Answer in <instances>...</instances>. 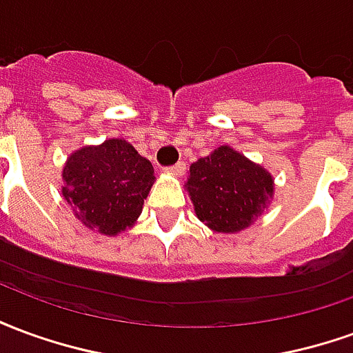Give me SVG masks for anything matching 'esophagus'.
I'll list each match as a JSON object with an SVG mask.
<instances>
[{
	"instance_id": "esophagus-1",
	"label": "esophagus",
	"mask_w": 353,
	"mask_h": 353,
	"mask_svg": "<svg viewBox=\"0 0 353 353\" xmlns=\"http://www.w3.org/2000/svg\"><path fill=\"white\" fill-rule=\"evenodd\" d=\"M168 174H172V176H183L185 172V162H177V164H174V166H168V168H164Z\"/></svg>"
}]
</instances>
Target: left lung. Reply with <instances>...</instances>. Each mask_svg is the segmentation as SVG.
I'll return each instance as SVG.
<instances>
[{"label": "left lung", "instance_id": "1", "mask_svg": "<svg viewBox=\"0 0 353 353\" xmlns=\"http://www.w3.org/2000/svg\"><path fill=\"white\" fill-rule=\"evenodd\" d=\"M187 191L200 221L217 232H238L265 212L274 185L266 170L223 145L191 164Z\"/></svg>", "mask_w": 353, "mask_h": 353}]
</instances>
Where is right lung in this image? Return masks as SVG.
<instances>
[{
    "label": "right lung",
    "mask_w": 353,
    "mask_h": 353,
    "mask_svg": "<svg viewBox=\"0 0 353 353\" xmlns=\"http://www.w3.org/2000/svg\"><path fill=\"white\" fill-rule=\"evenodd\" d=\"M154 181L153 164L124 139L83 147L64 166V199L90 229L113 236L132 227Z\"/></svg>",
    "instance_id": "add662e5"
}]
</instances>
